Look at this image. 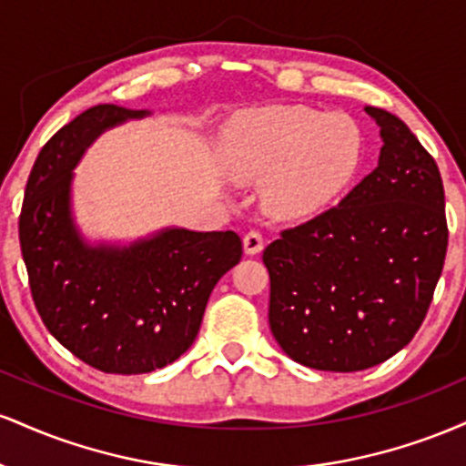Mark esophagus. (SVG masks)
Instances as JSON below:
<instances>
[{
    "mask_svg": "<svg viewBox=\"0 0 466 466\" xmlns=\"http://www.w3.org/2000/svg\"><path fill=\"white\" fill-rule=\"evenodd\" d=\"M243 248H245V254L254 256V254H260L265 248V238L263 234L258 232V229H249L248 234H245L243 238Z\"/></svg>",
    "mask_w": 466,
    "mask_h": 466,
    "instance_id": "esophagus-1",
    "label": "esophagus"
}]
</instances>
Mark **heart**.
<instances>
[{
    "mask_svg": "<svg viewBox=\"0 0 466 466\" xmlns=\"http://www.w3.org/2000/svg\"><path fill=\"white\" fill-rule=\"evenodd\" d=\"M218 157L232 179H267L263 206L269 215L304 218L349 188L361 166L363 136L339 111L274 105L229 120Z\"/></svg>",
    "mask_w": 466,
    "mask_h": 466,
    "instance_id": "1",
    "label": "heart"
}]
</instances>
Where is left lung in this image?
<instances>
[{
    "instance_id": "1",
    "label": "left lung",
    "mask_w": 466,
    "mask_h": 466,
    "mask_svg": "<svg viewBox=\"0 0 466 466\" xmlns=\"http://www.w3.org/2000/svg\"><path fill=\"white\" fill-rule=\"evenodd\" d=\"M366 111L381 127L377 168L263 251L271 333L315 370L357 372L397 355L420 329L445 265V188L434 157L397 116Z\"/></svg>"
}]
</instances>
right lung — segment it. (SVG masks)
Instances as JSON below:
<instances>
[{
  "label": "right lung",
  "mask_w": 466,
  "mask_h": 466,
  "mask_svg": "<svg viewBox=\"0 0 466 466\" xmlns=\"http://www.w3.org/2000/svg\"><path fill=\"white\" fill-rule=\"evenodd\" d=\"M96 105L61 127L32 166L19 215L28 285L46 329L106 374H142L195 341L212 289L243 256L237 232L166 229L131 248H89L69 215V181L98 133L142 117Z\"/></svg>",
  "instance_id": "1"
}]
</instances>
